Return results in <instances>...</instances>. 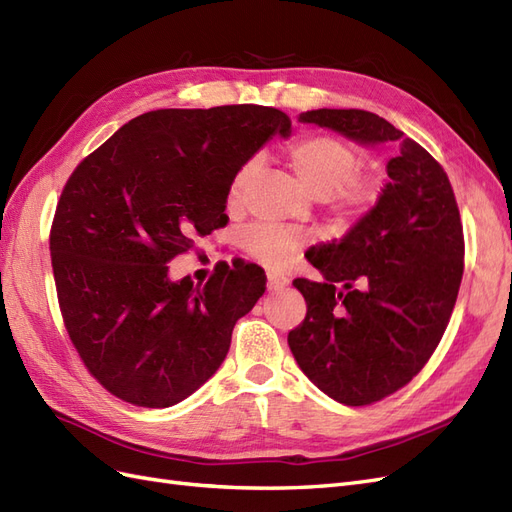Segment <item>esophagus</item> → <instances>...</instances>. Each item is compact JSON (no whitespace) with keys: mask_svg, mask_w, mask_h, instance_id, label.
Returning <instances> with one entry per match:
<instances>
[{"mask_svg":"<svg viewBox=\"0 0 512 512\" xmlns=\"http://www.w3.org/2000/svg\"><path fill=\"white\" fill-rule=\"evenodd\" d=\"M286 284H288V277H284V275H280V273H267V288H269L271 292L282 290Z\"/></svg>","mask_w":512,"mask_h":512,"instance_id":"1","label":"esophagus"}]
</instances>
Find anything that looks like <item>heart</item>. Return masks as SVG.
Returning a JSON list of instances; mask_svg holds the SVG:
<instances>
[{"label":"heart","instance_id":"1","mask_svg":"<svg viewBox=\"0 0 512 512\" xmlns=\"http://www.w3.org/2000/svg\"><path fill=\"white\" fill-rule=\"evenodd\" d=\"M286 160L301 188L320 198L339 226H350L376 205L380 183L361 173V153L331 134H303L286 149ZM254 162H245L228 183V203L237 205ZM243 250L267 267H288L305 243L297 228L256 222L241 232Z\"/></svg>","mask_w":512,"mask_h":512}]
</instances>
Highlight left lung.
<instances>
[{
  "mask_svg": "<svg viewBox=\"0 0 512 512\" xmlns=\"http://www.w3.org/2000/svg\"><path fill=\"white\" fill-rule=\"evenodd\" d=\"M301 121L399 147L376 207L307 254L327 282H292L307 303L288 333L303 374L339 404L369 406L404 389L448 327L466 254L459 207L440 162L376 113L318 108Z\"/></svg>",
  "mask_w": 512,
  "mask_h": 512,
  "instance_id": "8db88e82",
  "label": "left lung"
}]
</instances>
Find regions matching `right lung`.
Returning <instances> with one entry per match:
<instances>
[{"label":"right lung","mask_w":512,"mask_h":512,"mask_svg":"<svg viewBox=\"0 0 512 512\" xmlns=\"http://www.w3.org/2000/svg\"><path fill=\"white\" fill-rule=\"evenodd\" d=\"M290 117L258 104L138 115L72 170L51 224L57 301L74 350L104 389L168 408L203 386L232 329L262 297L252 262L215 265L205 286L168 262L228 224L232 175Z\"/></svg>","instance_id":"1"}]
</instances>
